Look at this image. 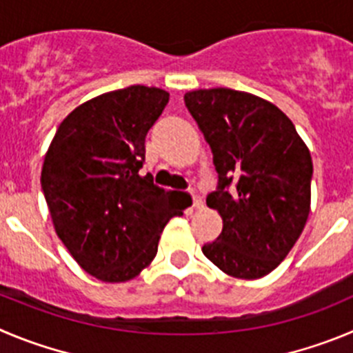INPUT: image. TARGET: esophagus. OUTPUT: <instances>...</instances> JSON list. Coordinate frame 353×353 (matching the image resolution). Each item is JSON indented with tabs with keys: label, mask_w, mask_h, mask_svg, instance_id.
Returning a JSON list of instances; mask_svg holds the SVG:
<instances>
[{
	"label": "esophagus",
	"mask_w": 353,
	"mask_h": 353,
	"mask_svg": "<svg viewBox=\"0 0 353 353\" xmlns=\"http://www.w3.org/2000/svg\"><path fill=\"white\" fill-rule=\"evenodd\" d=\"M192 202H193V207H195V209H203V200L199 193L192 192Z\"/></svg>",
	"instance_id": "1"
}]
</instances>
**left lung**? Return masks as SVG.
Listing matches in <instances>:
<instances>
[{
    "label": "left lung",
    "instance_id": "8db88e82",
    "mask_svg": "<svg viewBox=\"0 0 353 353\" xmlns=\"http://www.w3.org/2000/svg\"><path fill=\"white\" fill-rule=\"evenodd\" d=\"M184 104L219 176L207 207L219 212L223 232L202 252L226 275L261 279L284 261L306 225L310 150L288 114L249 92L200 88L186 92Z\"/></svg>",
    "mask_w": 353,
    "mask_h": 353
}]
</instances>
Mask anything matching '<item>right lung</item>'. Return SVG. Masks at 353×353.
Instances as JSON below:
<instances>
[{
    "instance_id": "obj_1",
    "label": "right lung",
    "mask_w": 353,
    "mask_h": 353,
    "mask_svg": "<svg viewBox=\"0 0 353 353\" xmlns=\"http://www.w3.org/2000/svg\"><path fill=\"white\" fill-rule=\"evenodd\" d=\"M169 92L132 85L83 102L48 146L41 188L55 233L69 254L102 282L132 281L150 266L170 217L192 205L141 176L146 134Z\"/></svg>"
}]
</instances>
